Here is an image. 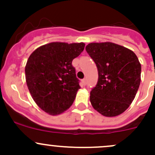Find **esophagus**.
Masks as SVG:
<instances>
[{
    "mask_svg": "<svg viewBox=\"0 0 155 155\" xmlns=\"http://www.w3.org/2000/svg\"><path fill=\"white\" fill-rule=\"evenodd\" d=\"M82 84H83L84 85H86V84H87V82H86V79H82Z\"/></svg>",
    "mask_w": 155,
    "mask_h": 155,
    "instance_id": "esophagus-1",
    "label": "esophagus"
}]
</instances>
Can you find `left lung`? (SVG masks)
<instances>
[{
  "mask_svg": "<svg viewBox=\"0 0 155 155\" xmlns=\"http://www.w3.org/2000/svg\"><path fill=\"white\" fill-rule=\"evenodd\" d=\"M85 50L95 62L98 82L90 93L92 107L106 117L124 112L135 98L141 82V64L135 53L120 45L91 43Z\"/></svg>",
  "mask_w": 155,
  "mask_h": 155,
  "instance_id": "1",
  "label": "left lung"
}]
</instances>
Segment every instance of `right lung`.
<instances>
[{"mask_svg": "<svg viewBox=\"0 0 155 155\" xmlns=\"http://www.w3.org/2000/svg\"><path fill=\"white\" fill-rule=\"evenodd\" d=\"M85 46L53 42L37 48L28 59L26 83L34 102L46 113L59 115L73 104L80 86L72 61Z\"/></svg>", "mask_w": 155, "mask_h": 155, "instance_id": "right-lung-1", "label": "right lung"}]
</instances>
